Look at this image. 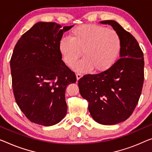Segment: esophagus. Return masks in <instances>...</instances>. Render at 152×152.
Listing matches in <instances>:
<instances>
[{"label":"esophagus","mask_w":152,"mask_h":152,"mask_svg":"<svg viewBox=\"0 0 152 152\" xmlns=\"http://www.w3.org/2000/svg\"><path fill=\"white\" fill-rule=\"evenodd\" d=\"M83 77V74H80V73H77L76 74V79L77 80H78L79 79H80V78H82Z\"/></svg>","instance_id":"obj_1"}]
</instances>
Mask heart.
I'll return each instance as SVG.
<instances>
[{
	"label": "heart",
	"mask_w": 152,
	"mask_h": 152,
	"mask_svg": "<svg viewBox=\"0 0 152 152\" xmlns=\"http://www.w3.org/2000/svg\"><path fill=\"white\" fill-rule=\"evenodd\" d=\"M122 49L120 34L113 29L97 24H83L70 31L69 38L63 37L58 43V50L63 61L69 67L75 64L82 54L84 58L74 67L85 72L94 68L104 72L118 61Z\"/></svg>",
	"instance_id": "obj_1"
}]
</instances>
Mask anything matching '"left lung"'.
<instances>
[{"label":"left lung","mask_w":152,"mask_h":152,"mask_svg":"<svg viewBox=\"0 0 152 152\" xmlns=\"http://www.w3.org/2000/svg\"><path fill=\"white\" fill-rule=\"evenodd\" d=\"M100 23L109 24L121 35L119 59L107 71L82 77L78 87L89 102L93 119L103 125H114L128 119L139 102L144 80L143 53L135 38L117 22Z\"/></svg>","instance_id":"obj_1"}]
</instances>
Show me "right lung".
I'll return each mask as SVG.
<instances>
[{"label":"right lung","mask_w":152,"mask_h":152,"mask_svg":"<svg viewBox=\"0 0 152 152\" xmlns=\"http://www.w3.org/2000/svg\"><path fill=\"white\" fill-rule=\"evenodd\" d=\"M73 26L62 28L55 22H39L15 44L10 61L13 94L33 123L53 126L66 115L65 89L76 77L62 61L58 43Z\"/></svg>","instance_id":"right-lung-1"}]
</instances>
